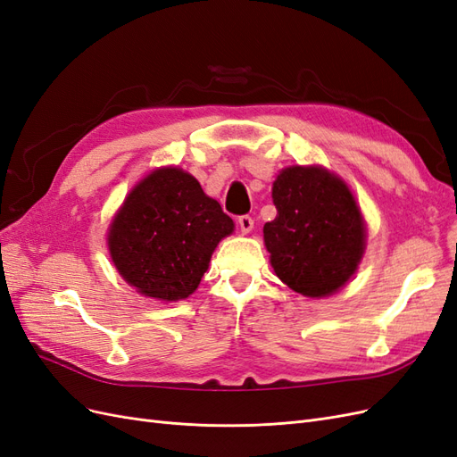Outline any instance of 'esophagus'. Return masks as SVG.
Returning a JSON list of instances; mask_svg holds the SVG:
<instances>
[{
  "label": "esophagus",
  "mask_w": 457,
  "mask_h": 457,
  "mask_svg": "<svg viewBox=\"0 0 457 457\" xmlns=\"http://www.w3.org/2000/svg\"><path fill=\"white\" fill-rule=\"evenodd\" d=\"M238 225H240V230H242L244 234H247V232L253 230L255 221H253V217H251V215H240V217H238Z\"/></svg>",
  "instance_id": "obj_1"
}]
</instances>
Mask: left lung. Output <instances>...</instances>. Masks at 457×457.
Here are the masks:
<instances>
[{"mask_svg": "<svg viewBox=\"0 0 457 457\" xmlns=\"http://www.w3.org/2000/svg\"><path fill=\"white\" fill-rule=\"evenodd\" d=\"M278 215L264 225L276 276L306 296L348 281L365 249V225L350 188L323 168H286L272 187Z\"/></svg>", "mask_w": 457, "mask_h": 457, "instance_id": "1", "label": "left lung"}]
</instances>
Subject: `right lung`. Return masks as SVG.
Returning <instances> with one entry per match:
<instances>
[{
    "label": "right lung",
    "mask_w": 457,
    "mask_h": 457,
    "mask_svg": "<svg viewBox=\"0 0 457 457\" xmlns=\"http://www.w3.org/2000/svg\"><path fill=\"white\" fill-rule=\"evenodd\" d=\"M232 230V219L191 174L161 168L124 200L107 242L117 270L141 295L179 301L195 293Z\"/></svg>",
    "instance_id": "add662e5"
}]
</instances>
